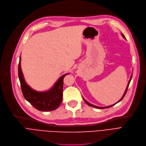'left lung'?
<instances>
[{"instance_id": "obj_1", "label": "left lung", "mask_w": 146, "mask_h": 146, "mask_svg": "<svg viewBox=\"0 0 146 146\" xmlns=\"http://www.w3.org/2000/svg\"><path fill=\"white\" fill-rule=\"evenodd\" d=\"M122 36H123V38H125V39H126V38H125V36L122 33ZM132 74H131V78H130V79H129V82H128V85H127V86H126V90H125V92H124V94H123V96H122V97L120 98L118 101H117V103H119V102H120V101H121L123 98V97H125V94H126V92H127V90H128V86H129V83H130V82H131V79H132ZM84 101H85V102L88 105V106H91V107H95V108H97V109H107V108H109V107H112V106H115L116 104H117V103H116V104H113V105H111V106H107V107H98V106H94V105H93V104H90V103L89 102H88V101H86V100H85L84 98Z\"/></svg>"}]
</instances>
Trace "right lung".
Segmentation results:
<instances>
[{
	"label": "right lung",
	"instance_id": "add662e5",
	"mask_svg": "<svg viewBox=\"0 0 146 146\" xmlns=\"http://www.w3.org/2000/svg\"><path fill=\"white\" fill-rule=\"evenodd\" d=\"M61 76L48 91L39 92L30 87L24 80L21 68V56L18 64V77L23 96L35 109L39 111H49L56 109L62 100L63 79L67 74Z\"/></svg>",
	"mask_w": 146,
	"mask_h": 146
}]
</instances>
